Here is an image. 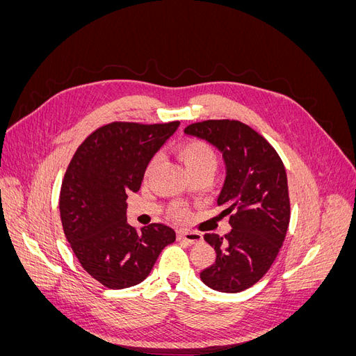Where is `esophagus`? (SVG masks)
Masks as SVG:
<instances>
[{
	"label": "esophagus",
	"instance_id": "obj_1",
	"mask_svg": "<svg viewBox=\"0 0 356 356\" xmlns=\"http://www.w3.org/2000/svg\"><path fill=\"white\" fill-rule=\"evenodd\" d=\"M178 241H186L187 243H197L202 241V234L196 232H177Z\"/></svg>",
	"mask_w": 356,
	"mask_h": 356
}]
</instances>
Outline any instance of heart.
Segmentation results:
<instances>
[{
  "label": "heart",
  "instance_id": "obj_1",
  "mask_svg": "<svg viewBox=\"0 0 356 356\" xmlns=\"http://www.w3.org/2000/svg\"><path fill=\"white\" fill-rule=\"evenodd\" d=\"M178 154L181 160L184 161V165L190 174L200 169H215L217 166V154H215L213 148L203 143L197 141V139H191V141H186L178 145ZM156 163V159L149 163V168ZM181 215V212H178Z\"/></svg>",
  "mask_w": 356,
  "mask_h": 356
}]
</instances>
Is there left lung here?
<instances>
[{
	"instance_id": "obj_1",
	"label": "left lung",
	"mask_w": 356,
	"mask_h": 356,
	"mask_svg": "<svg viewBox=\"0 0 356 356\" xmlns=\"http://www.w3.org/2000/svg\"><path fill=\"white\" fill-rule=\"evenodd\" d=\"M184 134L222 154L225 178L217 204L230 215L232 230L204 234L215 261L200 272L204 285L220 293H241L267 273L284 243L289 224L286 172L281 157L254 129L238 120L193 123Z\"/></svg>"
}]
</instances>
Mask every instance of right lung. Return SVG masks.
Listing matches in <instances>:
<instances>
[{
    "mask_svg": "<svg viewBox=\"0 0 356 356\" xmlns=\"http://www.w3.org/2000/svg\"><path fill=\"white\" fill-rule=\"evenodd\" d=\"M179 122H114L96 129L77 148L62 181L59 211L81 267L110 289L138 285L161 250L175 241L165 224L136 230L127 222V195L141 188L145 169Z\"/></svg>",
    "mask_w": 356,
    "mask_h": 356,
    "instance_id": "1",
    "label": "right lung"
}]
</instances>
